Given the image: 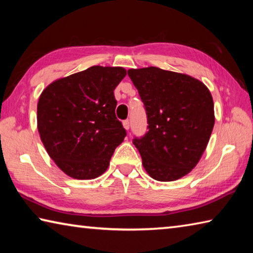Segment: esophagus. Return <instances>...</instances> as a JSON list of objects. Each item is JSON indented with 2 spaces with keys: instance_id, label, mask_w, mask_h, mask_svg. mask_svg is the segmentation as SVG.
<instances>
[{
  "instance_id": "obj_1",
  "label": "esophagus",
  "mask_w": 253,
  "mask_h": 253,
  "mask_svg": "<svg viewBox=\"0 0 253 253\" xmlns=\"http://www.w3.org/2000/svg\"><path fill=\"white\" fill-rule=\"evenodd\" d=\"M123 126H124V128H125L126 130L129 129V126H130L129 121H128V119H126V121H124V122H123Z\"/></svg>"
}]
</instances>
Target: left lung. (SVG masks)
<instances>
[{"label":"left lung","mask_w":253,"mask_h":253,"mask_svg":"<svg viewBox=\"0 0 253 253\" xmlns=\"http://www.w3.org/2000/svg\"><path fill=\"white\" fill-rule=\"evenodd\" d=\"M147 115L148 131L132 143L144 169L161 182L185 176L198 164L214 126V105L200 80L156 67L127 71Z\"/></svg>","instance_id":"8db88e82"}]
</instances>
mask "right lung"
<instances>
[{"label": "right lung", "mask_w": 253, "mask_h": 253, "mask_svg": "<svg viewBox=\"0 0 253 253\" xmlns=\"http://www.w3.org/2000/svg\"><path fill=\"white\" fill-rule=\"evenodd\" d=\"M122 67L93 66L50 84L38 102V130L58 168L70 177L92 179L108 169L126 130L115 109Z\"/></svg>", "instance_id": "add662e5"}]
</instances>
